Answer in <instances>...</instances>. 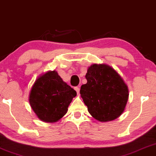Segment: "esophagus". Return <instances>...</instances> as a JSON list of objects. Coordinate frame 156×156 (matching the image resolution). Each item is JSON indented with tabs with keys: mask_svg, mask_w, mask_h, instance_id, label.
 Returning a JSON list of instances; mask_svg holds the SVG:
<instances>
[{
	"mask_svg": "<svg viewBox=\"0 0 156 156\" xmlns=\"http://www.w3.org/2000/svg\"><path fill=\"white\" fill-rule=\"evenodd\" d=\"M74 89H75V90H76V93H77V94L80 93V87H74Z\"/></svg>",
	"mask_w": 156,
	"mask_h": 156,
	"instance_id": "obj_1",
	"label": "esophagus"
}]
</instances>
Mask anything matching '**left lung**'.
<instances>
[{"mask_svg":"<svg viewBox=\"0 0 156 156\" xmlns=\"http://www.w3.org/2000/svg\"><path fill=\"white\" fill-rule=\"evenodd\" d=\"M87 82L80 94L88 112L99 121L116 119L123 112L129 90L120 75L106 65H93L86 74Z\"/></svg>","mask_w":156,"mask_h":156,"instance_id":"1","label":"left lung"}]
</instances>
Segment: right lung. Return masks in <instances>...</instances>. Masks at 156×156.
<instances>
[{
  "label": "right lung",
  "mask_w": 156,
  "mask_h": 156,
  "mask_svg": "<svg viewBox=\"0 0 156 156\" xmlns=\"http://www.w3.org/2000/svg\"><path fill=\"white\" fill-rule=\"evenodd\" d=\"M76 95V91L64 82L57 72H48L36 80L29 101L40 120L55 122L67 112Z\"/></svg>",
  "instance_id": "obj_1"
}]
</instances>
